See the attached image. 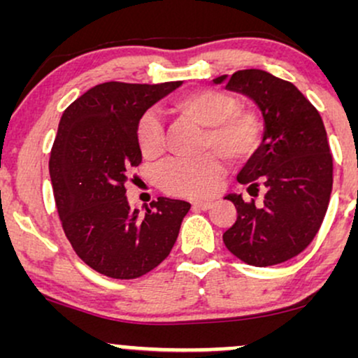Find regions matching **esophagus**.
I'll list each match as a JSON object with an SVG mask.
<instances>
[{
	"label": "esophagus",
	"instance_id": "obj_1",
	"mask_svg": "<svg viewBox=\"0 0 358 358\" xmlns=\"http://www.w3.org/2000/svg\"><path fill=\"white\" fill-rule=\"evenodd\" d=\"M192 207L195 210H208L212 207V202H208V200H195V202H192Z\"/></svg>",
	"mask_w": 358,
	"mask_h": 358
}]
</instances>
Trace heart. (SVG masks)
Masks as SVG:
<instances>
[{
  "mask_svg": "<svg viewBox=\"0 0 358 358\" xmlns=\"http://www.w3.org/2000/svg\"><path fill=\"white\" fill-rule=\"evenodd\" d=\"M176 113L205 127L202 150L208 155L195 159H173L158 170L159 187L180 196H205L217 188L227 159L244 165L256 158L264 141V122L254 109L241 106L227 90L203 87L171 101ZM136 145L145 158H158L165 150V129L155 110H145L136 122Z\"/></svg>",
  "mask_w": 358,
  "mask_h": 358,
  "instance_id": "1",
  "label": "heart"
}]
</instances>
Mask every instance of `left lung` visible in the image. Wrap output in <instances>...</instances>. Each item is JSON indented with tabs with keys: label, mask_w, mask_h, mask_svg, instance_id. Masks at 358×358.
<instances>
[{
	"label": "left lung",
	"mask_w": 358,
	"mask_h": 358,
	"mask_svg": "<svg viewBox=\"0 0 358 358\" xmlns=\"http://www.w3.org/2000/svg\"><path fill=\"white\" fill-rule=\"evenodd\" d=\"M249 96L264 117V141L245 163L237 182L248 185L256 205L227 195L237 219L224 232V244L250 266L281 264L303 252L318 234L334 187V158L322 116L291 82L248 69L213 79Z\"/></svg>",
	"instance_id": "1"
}]
</instances>
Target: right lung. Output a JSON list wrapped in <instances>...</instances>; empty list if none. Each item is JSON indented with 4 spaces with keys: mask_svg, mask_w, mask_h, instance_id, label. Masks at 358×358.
<instances>
[{
    "mask_svg": "<svg viewBox=\"0 0 358 358\" xmlns=\"http://www.w3.org/2000/svg\"><path fill=\"white\" fill-rule=\"evenodd\" d=\"M182 82H104L62 114L50 170L62 229L85 264L114 279H134L165 261L190 203L159 196L145 215L127 203L124 183L141 163L136 122Z\"/></svg>",
    "mask_w": 358,
    "mask_h": 358,
    "instance_id": "obj_1",
    "label": "right lung"
}]
</instances>
